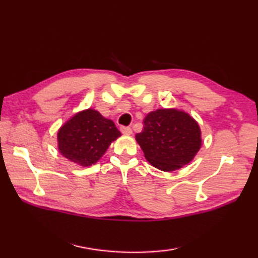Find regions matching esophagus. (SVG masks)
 Listing matches in <instances>:
<instances>
[{"instance_id": "1", "label": "esophagus", "mask_w": 258, "mask_h": 258, "mask_svg": "<svg viewBox=\"0 0 258 258\" xmlns=\"http://www.w3.org/2000/svg\"><path fill=\"white\" fill-rule=\"evenodd\" d=\"M120 132L125 135H131L132 134V128L127 127V126H122V127H120Z\"/></svg>"}]
</instances>
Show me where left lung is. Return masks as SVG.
<instances>
[{
  "label": "left lung",
  "instance_id": "8db88e82",
  "mask_svg": "<svg viewBox=\"0 0 258 258\" xmlns=\"http://www.w3.org/2000/svg\"><path fill=\"white\" fill-rule=\"evenodd\" d=\"M135 138L146 160L164 172L188 164L202 145L199 124L177 109H156L147 114L143 131Z\"/></svg>",
  "mask_w": 258,
  "mask_h": 258
}]
</instances>
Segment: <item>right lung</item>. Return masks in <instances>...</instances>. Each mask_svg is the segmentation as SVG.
Masks as SVG:
<instances>
[{
    "label": "right lung",
    "instance_id": "obj_1",
    "mask_svg": "<svg viewBox=\"0 0 258 258\" xmlns=\"http://www.w3.org/2000/svg\"><path fill=\"white\" fill-rule=\"evenodd\" d=\"M118 136L120 133L113 120L89 108L74 115L59 128L58 150L71 162L91 166L100 160Z\"/></svg>",
    "mask_w": 258,
    "mask_h": 258
}]
</instances>
